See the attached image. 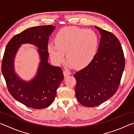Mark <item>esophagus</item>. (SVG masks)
I'll return each mask as SVG.
<instances>
[{"mask_svg": "<svg viewBox=\"0 0 134 134\" xmlns=\"http://www.w3.org/2000/svg\"><path fill=\"white\" fill-rule=\"evenodd\" d=\"M63 73H64V76L65 77H66L67 76L70 75V72L69 70H64V72H63Z\"/></svg>", "mask_w": 134, "mask_h": 134, "instance_id": "34e87169", "label": "esophagus"}]
</instances>
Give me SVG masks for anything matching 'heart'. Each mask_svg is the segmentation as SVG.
Wrapping results in <instances>:
<instances>
[{"label":"heart","mask_w":134,"mask_h":134,"mask_svg":"<svg viewBox=\"0 0 134 134\" xmlns=\"http://www.w3.org/2000/svg\"><path fill=\"white\" fill-rule=\"evenodd\" d=\"M99 43V36L93 29L66 27L58 31L55 44H49L48 50L56 64L64 62L66 54L70 66L81 69L89 65L94 58Z\"/></svg>","instance_id":"b5f03b06"}]
</instances>
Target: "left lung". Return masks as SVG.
<instances>
[{"mask_svg": "<svg viewBox=\"0 0 134 134\" xmlns=\"http://www.w3.org/2000/svg\"><path fill=\"white\" fill-rule=\"evenodd\" d=\"M95 28L101 35L97 53L87 66L74 74L77 99L86 107L98 106L115 94L125 64L123 49L116 36Z\"/></svg>", "mask_w": 134, "mask_h": 134, "instance_id": "left-lung-1", "label": "left lung"}]
</instances>
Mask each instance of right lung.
<instances>
[{
	"mask_svg": "<svg viewBox=\"0 0 134 134\" xmlns=\"http://www.w3.org/2000/svg\"><path fill=\"white\" fill-rule=\"evenodd\" d=\"M55 28L53 25H43L26 29L10 40L4 51L2 72L8 91L13 98L29 108L40 109L50 105L64 79L62 68L48 63V41ZM26 43L38 47L41 60L37 75L29 82L21 80L14 70L15 54L20 45Z\"/></svg>",
	"mask_w": 134,
	"mask_h": 134,
	"instance_id": "right-lung-1",
	"label": "right lung"
}]
</instances>
